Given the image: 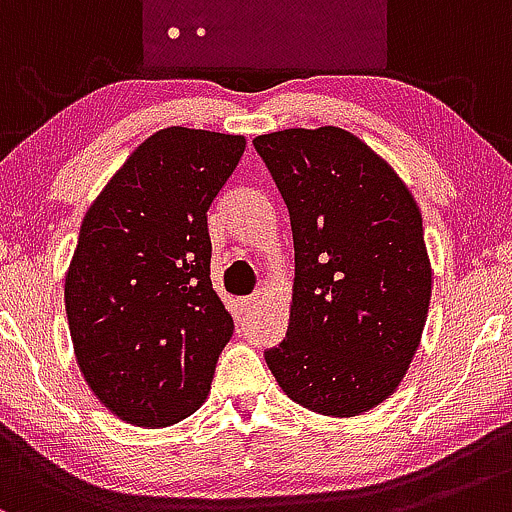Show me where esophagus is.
<instances>
[{
	"label": "esophagus",
	"instance_id": "34e87169",
	"mask_svg": "<svg viewBox=\"0 0 512 512\" xmlns=\"http://www.w3.org/2000/svg\"><path fill=\"white\" fill-rule=\"evenodd\" d=\"M256 302H258V295H249V297H241L239 300V304H241V309H244V312H251V309L256 307Z\"/></svg>",
	"mask_w": 512,
	"mask_h": 512
}]
</instances>
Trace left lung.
I'll list each match as a JSON object with an SVG mask.
<instances>
[{
    "instance_id": "1",
    "label": "left lung",
    "mask_w": 512,
    "mask_h": 512,
    "mask_svg": "<svg viewBox=\"0 0 512 512\" xmlns=\"http://www.w3.org/2000/svg\"><path fill=\"white\" fill-rule=\"evenodd\" d=\"M290 210L295 290L283 343L266 363L292 401L348 418L382 404L409 370L430 304L416 200L353 132L258 135Z\"/></svg>"
}]
</instances>
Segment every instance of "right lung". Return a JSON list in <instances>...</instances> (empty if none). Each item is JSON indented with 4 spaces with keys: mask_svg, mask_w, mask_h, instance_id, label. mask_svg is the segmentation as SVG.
<instances>
[{
    "mask_svg": "<svg viewBox=\"0 0 512 512\" xmlns=\"http://www.w3.org/2000/svg\"><path fill=\"white\" fill-rule=\"evenodd\" d=\"M246 140L166 128L86 212L65 280L79 370L125 423L164 428L200 409L234 321L210 280L208 210Z\"/></svg>",
    "mask_w": 512,
    "mask_h": 512,
    "instance_id": "right-lung-1",
    "label": "right lung"
}]
</instances>
